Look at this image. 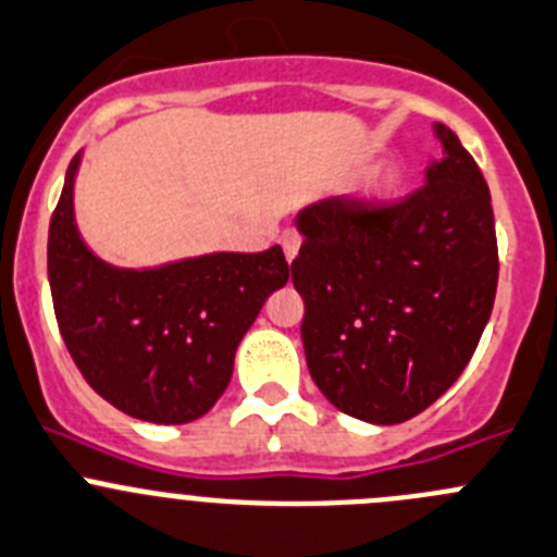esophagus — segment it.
<instances>
[{
	"instance_id": "obj_1",
	"label": "esophagus",
	"mask_w": 557,
	"mask_h": 557,
	"mask_svg": "<svg viewBox=\"0 0 557 557\" xmlns=\"http://www.w3.org/2000/svg\"><path fill=\"white\" fill-rule=\"evenodd\" d=\"M282 248H284V257H287V262H293L295 257H298L300 251V235L295 230H284L282 232Z\"/></svg>"
}]
</instances>
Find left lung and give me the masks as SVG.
<instances>
[{"instance_id": "1", "label": "left lung", "mask_w": 557, "mask_h": 557, "mask_svg": "<svg viewBox=\"0 0 557 557\" xmlns=\"http://www.w3.org/2000/svg\"><path fill=\"white\" fill-rule=\"evenodd\" d=\"M405 199L336 196L298 215L293 284L317 388L369 423H401L441 399L473 358L497 289L486 180L457 134Z\"/></svg>"}]
</instances>
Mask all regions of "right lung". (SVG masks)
Wrapping results in <instances>:
<instances>
[{
	"mask_svg": "<svg viewBox=\"0 0 557 557\" xmlns=\"http://www.w3.org/2000/svg\"><path fill=\"white\" fill-rule=\"evenodd\" d=\"M49 226L57 325L82 377L116 410L152 423L205 416L230 385L235 349L289 264L278 246L156 270L111 268L73 224V177Z\"/></svg>",
	"mask_w": 557,
	"mask_h": 557,
	"instance_id": "right-lung-1",
	"label": "right lung"
}]
</instances>
